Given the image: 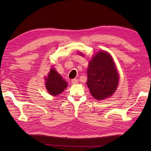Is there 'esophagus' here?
<instances>
[{"mask_svg": "<svg viewBox=\"0 0 151 151\" xmlns=\"http://www.w3.org/2000/svg\"><path fill=\"white\" fill-rule=\"evenodd\" d=\"M71 83H72L73 85H76V84H77L78 81L76 80V79H73L72 81H71Z\"/></svg>", "mask_w": 151, "mask_h": 151, "instance_id": "1", "label": "esophagus"}]
</instances>
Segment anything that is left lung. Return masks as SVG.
Wrapping results in <instances>:
<instances>
[{"instance_id": "obj_1", "label": "left lung", "mask_w": 151, "mask_h": 151, "mask_svg": "<svg viewBox=\"0 0 151 151\" xmlns=\"http://www.w3.org/2000/svg\"><path fill=\"white\" fill-rule=\"evenodd\" d=\"M87 76L86 85L97 100L111 96L118 87V71L111 55L105 51H99L89 61Z\"/></svg>"}]
</instances>
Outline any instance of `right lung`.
I'll use <instances>...</instances> for the list:
<instances>
[{"instance_id": "1", "label": "right lung", "mask_w": 151, "mask_h": 151, "mask_svg": "<svg viewBox=\"0 0 151 151\" xmlns=\"http://www.w3.org/2000/svg\"><path fill=\"white\" fill-rule=\"evenodd\" d=\"M66 81L58 74L53 67L50 70L48 76L45 78V86L47 91L50 95L57 96L63 93L67 87Z\"/></svg>"}]
</instances>
